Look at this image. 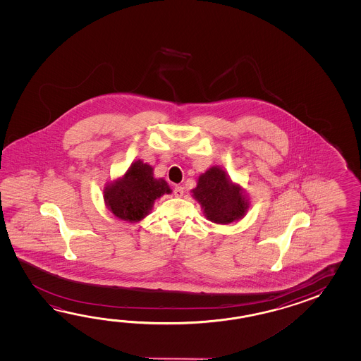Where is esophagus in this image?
<instances>
[{
    "label": "esophagus",
    "mask_w": 361,
    "mask_h": 361,
    "mask_svg": "<svg viewBox=\"0 0 361 361\" xmlns=\"http://www.w3.org/2000/svg\"><path fill=\"white\" fill-rule=\"evenodd\" d=\"M174 196H176V197H182V196H183V187L177 185V187L174 188Z\"/></svg>",
    "instance_id": "esophagus-1"
}]
</instances>
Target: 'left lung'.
I'll return each instance as SVG.
<instances>
[{"label":"left lung","instance_id":"8db88e82","mask_svg":"<svg viewBox=\"0 0 361 361\" xmlns=\"http://www.w3.org/2000/svg\"><path fill=\"white\" fill-rule=\"evenodd\" d=\"M191 192L207 221L216 224L238 222L249 209V200L243 187L233 183L221 166H212L202 173Z\"/></svg>","mask_w":361,"mask_h":361}]
</instances>
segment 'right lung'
I'll return each mask as SVG.
<instances>
[{
	"mask_svg": "<svg viewBox=\"0 0 361 361\" xmlns=\"http://www.w3.org/2000/svg\"><path fill=\"white\" fill-rule=\"evenodd\" d=\"M104 202L111 213L126 222H140L151 213L154 201L171 193L165 179L154 177V168L142 160L133 162L123 177L104 187Z\"/></svg>",
	"mask_w": 361,
	"mask_h": 361,
	"instance_id": "1",
	"label": "right lung"
}]
</instances>
